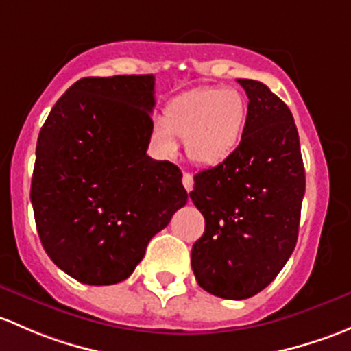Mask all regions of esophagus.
<instances>
[{
	"label": "esophagus",
	"instance_id": "1",
	"mask_svg": "<svg viewBox=\"0 0 351 351\" xmlns=\"http://www.w3.org/2000/svg\"><path fill=\"white\" fill-rule=\"evenodd\" d=\"M182 184H184V187H186L187 193H191V191H193L194 179H193V176L189 174V172H184V174H182Z\"/></svg>",
	"mask_w": 351,
	"mask_h": 351
}]
</instances>
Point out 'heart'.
<instances>
[{
    "instance_id": "obj_1",
    "label": "heart",
    "mask_w": 351,
    "mask_h": 351,
    "mask_svg": "<svg viewBox=\"0 0 351 351\" xmlns=\"http://www.w3.org/2000/svg\"><path fill=\"white\" fill-rule=\"evenodd\" d=\"M247 121V99L231 88H199L176 97L165 108V118L150 125L152 147L162 157H174L179 140L199 165H216L237 150Z\"/></svg>"
}]
</instances>
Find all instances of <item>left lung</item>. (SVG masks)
Masks as SVG:
<instances>
[{
    "label": "left lung",
    "mask_w": 351,
    "mask_h": 351,
    "mask_svg": "<svg viewBox=\"0 0 351 351\" xmlns=\"http://www.w3.org/2000/svg\"><path fill=\"white\" fill-rule=\"evenodd\" d=\"M248 96L240 145L194 176L189 194L204 216L191 252L197 284L223 299H247L272 282L294 252L306 191L291 110L262 82L238 79Z\"/></svg>",
    "instance_id": "1"
}]
</instances>
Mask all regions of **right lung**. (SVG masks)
Returning a JSON list of instances; mask_svg holds the SVG:
<instances>
[{"label": "right lung", "mask_w": 351, "mask_h": 351, "mask_svg": "<svg viewBox=\"0 0 351 351\" xmlns=\"http://www.w3.org/2000/svg\"><path fill=\"white\" fill-rule=\"evenodd\" d=\"M155 77H82L43 123L32 206L60 270L89 285L132 276L155 233L187 202L182 172L147 155Z\"/></svg>", "instance_id": "right-lung-1"}]
</instances>
